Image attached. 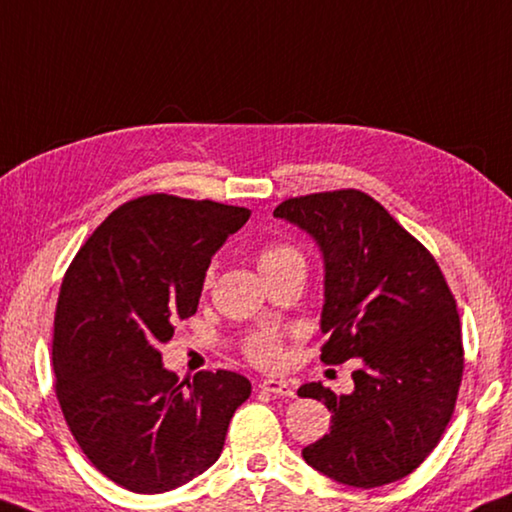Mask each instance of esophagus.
Returning <instances> with one entry per match:
<instances>
[{
  "label": "esophagus",
  "mask_w": 512,
  "mask_h": 512,
  "mask_svg": "<svg viewBox=\"0 0 512 512\" xmlns=\"http://www.w3.org/2000/svg\"><path fill=\"white\" fill-rule=\"evenodd\" d=\"M259 389L268 394H275V396H293V387L288 380H277V378H266L259 383Z\"/></svg>",
  "instance_id": "esophagus-1"
}]
</instances>
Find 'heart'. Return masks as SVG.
Here are the masks:
<instances>
[{"mask_svg":"<svg viewBox=\"0 0 512 512\" xmlns=\"http://www.w3.org/2000/svg\"><path fill=\"white\" fill-rule=\"evenodd\" d=\"M293 264H304V259L300 255V250L291 244H286V241H268V244H264L257 250V266H259V273L264 277L280 273ZM244 351L248 360L255 362L257 367H277L282 360V340L280 336H275V333H268V331L255 333V336L248 338Z\"/></svg>","mask_w":512,"mask_h":512,"instance_id":"heart-1","label":"heart"}]
</instances>
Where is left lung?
Wrapping results in <instances>:
<instances>
[{
    "label": "left lung",
    "mask_w": 512,
    "mask_h": 512,
    "mask_svg": "<svg viewBox=\"0 0 512 512\" xmlns=\"http://www.w3.org/2000/svg\"><path fill=\"white\" fill-rule=\"evenodd\" d=\"M273 215L322 250V362L360 365L351 394L297 389L331 412L329 434L306 445L304 461L353 488L407 477L441 441L463 376L457 302L439 264L360 190L286 199Z\"/></svg>",
    "instance_id": "left-lung-1"
}]
</instances>
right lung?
I'll list each match as a JSON object with an SVG mask.
<instances>
[{
	"instance_id": "right-lung-1",
	"label": "right lung",
	"mask_w": 512,
	"mask_h": 512,
	"mask_svg": "<svg viewBox=\"0 0 512 512\" xmlns=\"http://www.w3.org/2000/svg\"><path fill=\"white\" fill-rule=\"evenodd\" d=\"M248 208L147 194L102 221L73 257L53 322L55 394L73 439L118 486H183L224 450L250 396L235 371L179 380L159 347L197 313L212 255Z\"/></svg>"
}]
</instances>
